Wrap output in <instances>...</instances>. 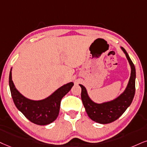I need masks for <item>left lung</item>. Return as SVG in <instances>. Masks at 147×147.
<instances>
[{
	"mask_svg": "<svg viewBox=\"0 0 147 147\" xmlns=\"http://www.w3.org/2000/svg\"><path fill=\"white\" fill-rule=\"evenodd\" d=\"M121 49L125 54L131 66V76L127 88L121 95L112 101L97 104L89 98L86 88L83 85L80 84L82 88L81 99L86 113L90 119L101 124L110 123L119 119L131 104L135 95V66L126 50L123 47H121Z\"/></svg>",
	"mask_w": 147,
	"mask_h": 147,
	"instance_id": "1",
	"label": "left lung"
}]
</instances>
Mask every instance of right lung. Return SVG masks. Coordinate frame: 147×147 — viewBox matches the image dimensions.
Here are the masks:
<instances>
[{
  "label": "right lung",
  "mask_w": 147,
  "mask_h": 147,
  "mask_svg": "<svg viewBox=\"0 0 147 147\" xmlns=\"http://www.w3.org/2000/svg\"><path fill=\"white\" fill-rule=\"evenodd\" d=\"M9 87L13 100L18 110L33 123L46 125L53 122L59 115L61 99L74 86L73 82L63 85L47 98L39 101L30 100L20 93L14 86L9 73Z\"/></svg>",
  "instance_id": "add662e5"
}]
</instances>
